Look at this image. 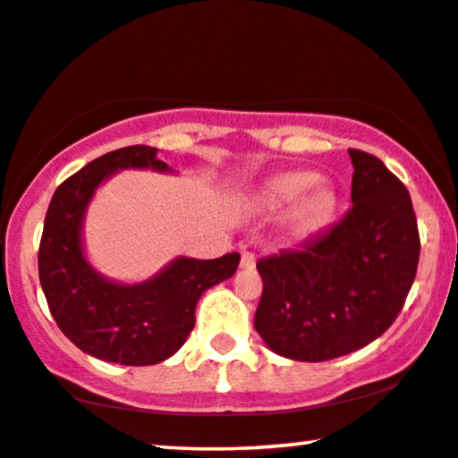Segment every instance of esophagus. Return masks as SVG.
<instances>
[{"mask_svg": "<svg viewBox=\"0 0 458 458\" xmlns=\"http://www.w3.org/2000/svg\"><path fill=\"white\" fill-rule=\"evenodd\" d=\"M241 267H245V270H253V267H255V253L242 251V255H241Z\"/></svg>", "mask_w": 458, "mask_h": 458, "instance_id": "1", "label": "esophagus"}]
</instances>
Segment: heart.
Segmentation results:
<instances>
[{
	"instance_id": "heart-1",
	"label": "heart",
	"mask_w": 458,
	"mask_h": 458,
	"mask_svg": "<svg viewBox=\"0 0 458 458\" xmlns=\"http://www.w3.org/2000/svg\"><path fill=\"white\" fill-rule=\"evenodd\" d=\"M318 175L310 172H289L266 182L261 188L259 200L267 211H280L286 205L295 203L310 188L316 186ZM303 197V196H302ZM304 198V197H303ZM335 207V194L328 188H316L307 197L300 200L291 213L289 225L293 234L303 236L314 233L322 224L331 217Z\"/></svg>"
}]
</instances>
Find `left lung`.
<instances>
[{
    "label": "left lung",
    "instance_id": "obj_1",
    "mask_svg": "<svg viewBox=\"0 0 458 458\" xmlns=\"http://www.w3.org/2000/svg\"><path fill=\"white\" fill-rule=\"evenodd\" d=\"M347 152L353 205L341 222L258 261L255 331L291 360H333L381 337L417 274L420 241L406 186L377 157Z\"/></svg>",
    "mask_w": 458,
    "mask_h": 458
}]
</instances>
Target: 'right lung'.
<instances>
[{"label":"right lung","mask_w":458,"mask_h":458,"mask_svg":"<svg viewBox=\"0 0 458 458\" xmlns=\"http://www.w3.org/2000/svg\"><path fill=\"white\" fill-rule=\"evenodd\" d=\"M127 167L169 172L152 146H125L98 157L56 188L39 242V283L60 331L79 350L106 362L148 367L184 345L200 295L233 276L241 255L178 258L140 284L100 276L83 255V216L96 188Z\"/></svg>","instance_id":"right-lung-1"}]
</instances>
